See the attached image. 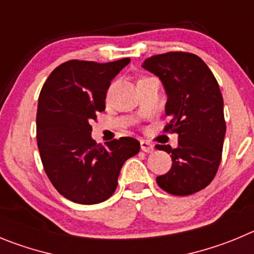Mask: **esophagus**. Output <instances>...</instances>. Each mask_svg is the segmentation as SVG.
I'll use <instances>...</instances> for the list:
<instances>
[{
	"label": "esophagus",
	"instance_id": "1",
	"mask_svg": "<svg viewBox=\"0 0 254 254\" xmlns=\"http://www.w3.org/2000/svg\"><path fill=\"white\" fill-rule=\"evenodd\" d=\"M140 148L143 152H147V153H152L154 152V145L152 143H149L148 140H141L140 141Z\"/></svg>",
	"mask_w": 254,
	"mask_h": 254
}]
</instances>
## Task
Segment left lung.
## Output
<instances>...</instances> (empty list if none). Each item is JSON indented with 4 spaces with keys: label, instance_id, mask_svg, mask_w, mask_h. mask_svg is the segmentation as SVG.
Here are the masks:
<instances>
[{
    "label": "left lung",
    "instance_id": "1",
    "mask_svg": "<svg viewBox=\"0 0 254 254\" xmlns=\"http://www.w3.org/2000/svg\"><path fill=\"white\" fill-rule=\"evenodd\" d=\"M143 68L166 90V114L172 120L164 131L178 134L176 149L158 145L171 154L172 167L157 177V184L172 195H192L212 181L221 161L227 127L218 81L200 57L185 52L153 56Z\"/></svg>",
    "mask_w": 254,
    "mask_h": 254
}]
</instances>
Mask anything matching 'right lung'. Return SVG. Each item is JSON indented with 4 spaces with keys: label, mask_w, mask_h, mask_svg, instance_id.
Wrapping results in <instances>:
<instances>
[{
    "label": "right lung",
    "mask_w": 254,
    "mask_h": 254,
    "mask_svg": "<svg viewBox=\"0 0 254 254\" xmlns=\"http://www.w3.org/2000/svg\"><path fill=\"white\" fill-rule=\"evenodd\" d=\"M130 59L109 63L68 61L45 81L38 102L36 140L43 167L56 190L83 205L107 200L118 186L123 164L138 154L136 139L123 136L97 144L91 122L105 110L106 93Z\"/></svg>",
    "instance_id": "obj_1"
}]
</instances>
